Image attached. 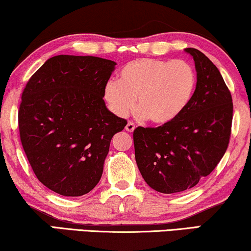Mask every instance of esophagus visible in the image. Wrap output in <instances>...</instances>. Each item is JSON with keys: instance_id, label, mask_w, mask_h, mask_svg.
<instances>
[{"instance_id": "1", "label": "esophagus", "mask_w": 251, "mask_h": 251, "mask_svg": "<svg viewBox=\"0 0 251 251\" xmlns=\"http://www.w3.org/2000/svg\"><path fill=\"white\" fill-rule=\"evenodd\" d=\"M135 128H136V126H135V125H133L132 122H128V125L126 126V130L128 132H132L133 130H135Z\"/></svg>"}]
</instances>
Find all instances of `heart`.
<instances>
[{"label":"heart","instance_id":"obj_1","mask_svg":"<svg viewBox=\"0 0 251 251\" xmlns=\"http://www.w3.org/2000/svg\"><path fill=\"white\" fill-rule=\"evenodd\" d=\"M197 87L194 68L184 60L140 58L126 64L118 81H108L104 98L120 118L136 107L155 125H166L183 114Z\"/></svg>","mask_w":251,"mask_h":251}]
</instances>
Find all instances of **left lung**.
<instances>
[{"label": "left lung", "mask_w": 251, "mask_h": 251, "mask_svg": "<svg viewBox=\"0 0 251 251\" xmlns=\"http://www.w3.org/2000/svg\"><path fill=\"white\" fill-rule=\"evenodd\" d=\"M197 88L183 114L157 128L133 131L135 157L144 180L160 193L190 190L215 169L227 150L232 96L218 68L194 48Z\"/></svg>", "instance_id": "1"}]
</instances>
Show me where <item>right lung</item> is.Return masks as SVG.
Here are the masks:
<instances>
[{
  "label": "right lung",
  "mask_w": 251,
  "mask_h": 251,
  "mask_svg": "<svg viewBox=\"0 0 251 251\" xmlns=\"http://www.w3.org/2000/svg\"><path fill=\"white\" fill-rule=\"evenodd\" d=\"M115 61L59 54L27 82L18 122L37 179L64 197H81L99 183L109 144L126 126L104 101Z\"/></svg>",
  "instance_id": "add662e5"
}]
</instances>
